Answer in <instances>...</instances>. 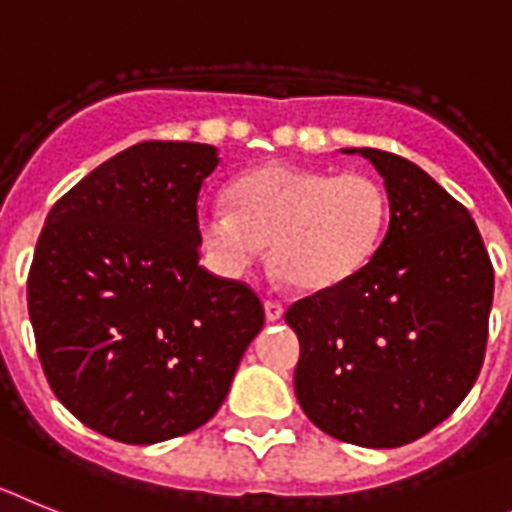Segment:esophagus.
<instances>
[{"instance_id":"esophagus-1","label":"esophagus","mask_w":512,"mask_h":512,"mask_svg":"<svg viewBox=\"0 0 512 512\" xmlns=\"http://www.w3.org/2000/svg\"><path fill=\"white\" fill-rule=\"evenodd\" d=\"M265 317H268V322H278V319L283 317L281 301H273V299L265 301Z\"/></svg>"}]
</instances>
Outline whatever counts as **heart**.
Masks as SVG:
<instances>
[{"mask_svg":"<svg viewBox=\"0 0 512 512\" xmlns=\"http://www.w3.org/2000/svg\"><path fill=\"white\" fill-rule=\"evenodd\" d=\"M386 219L389 198L379 180L275 162L239 177L231 206H203L198 229L224 273H244L270 244L278 275L304 293H327L366 270Z\"/></svg>","mask_w":512,"mask_h":512,"instance_id":"heart-1","label":"heart"}]
</instances>
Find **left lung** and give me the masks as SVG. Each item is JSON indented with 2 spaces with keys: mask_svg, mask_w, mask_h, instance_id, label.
<instances>
[{
  "mask_svg": "<svg viewBox=\"0 0 512 512\" xmlns=\"http://www.w3.org/2000/svg\"><path fill=\"white\" fill-rule=\"evenodd\" d=\"M361 154L384 177L389 229L366 270L286 311L299 335L293 386L319 430L363 448L412 443L479 376L495 270L471 213L410 159Z\"/></svg>",
  "mask_w": 512,
  "mask_h": 512,
  "instance_id": "1",
  "label": "left lung"
}]
</instances>
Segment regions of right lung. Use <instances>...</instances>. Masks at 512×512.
Listing matches in <instances>:
<instances>
[{"mask_svg": "<svg viewBox=\"0 0 512 512\" xmlns=\"http://www.w3.org/2000/svg\"><path fill=\"white\" fill-rule=\"evenodd\" d=\"M219 151L141 141L48 213L28 275L35 348L87 428L149 446L216 415L265 311L198 265V193Z\"/></svg>", "mask_w": 512, "mask_h": 512, "instance_id": "right-lung-1", "label": "right lung"}]
</instances>
